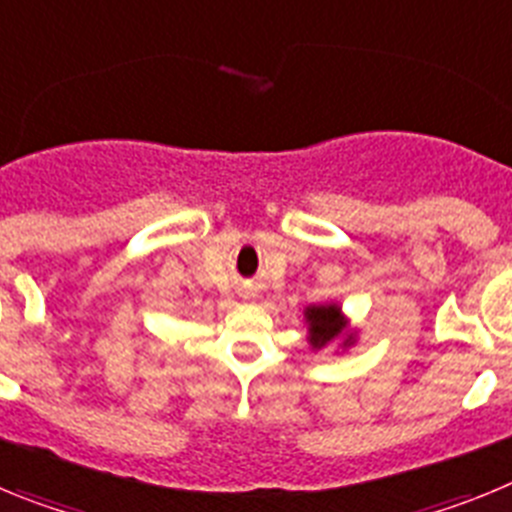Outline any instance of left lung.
Instances as JSON below:
<instances>
[{"instance_id":"8db88e82","label":"left lung","mask_w":512,"mask_h":512,"mask_svg":"<svg viewBox=\"0 0 512 512\" xmlns=\"http://www.w3.org/2000/svg\"><path fill=\"white\" fill-rule=\"evenodd\" d=\"M305 323L307 333H310V346L315 351H320L323 346H328L330 341H336L338 336H343L346 330V318H343L341 307L333 302V305H310L305 310ZM354 346V333H346L343 338V348Z\"/></svg>"}]
</instances>
